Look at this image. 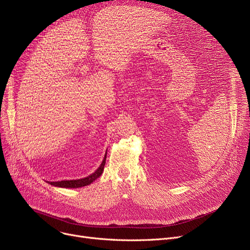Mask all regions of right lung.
Segmentation results:
<instances>
[{
  "instance_id": "right-lung-1",
  "label": "right lung",
  "mask_w": 250,
  "mask_h": 250,
  "mask_svg": "<svg viewBox=\"0 0 250 250\" xmlns=\"http://www.w3.org/2000/svg\"><path fill=\"white\" fill-rule=\"evenodd\" d=\"M105 160H106V154L104 156V159L101 163V165L98 167V169L94 173H92L91 175L85 177V178H81V179H76V180H61V181H48V183H50L51 186L55 187H59V188H81V187H85L90 185L91 182H93L95 179H97L103 172L104 169V165H105Z\"/></svg>"
}]
</instances>
